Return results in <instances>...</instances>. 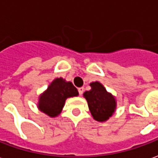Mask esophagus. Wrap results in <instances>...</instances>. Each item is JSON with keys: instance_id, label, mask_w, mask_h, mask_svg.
<instances>
[{"instance_id": "1", "label": "esophagus", "mask_w": 158, "mask_h": 158, "mask_svg": "<svg viewBox=\"0 0 158 158\" xmlns=\"http://www.w3.org/2000/svg\"><path fill=\"white\" fill-rule=\"evenodd\" d=\"M84 87H79V89H78V90H79V96H82L83 95V92H84Z\"/></svg>"}]
</instances>
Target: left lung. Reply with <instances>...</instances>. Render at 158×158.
<instances>
[{
  "label": "left lung",
  "mask_w": 158,
  "mask_h": 158,
  "mask_svg": "<svg viewBox=\"0 0 158 158\" xmlns=\"http://www.w3.org/2000/svg\"><path fill=\"white\" fill-rule=\"evenodd\" d=\"M91 89L83 96L86 99L89 110L94 120L100 122L108 121L116 110V99L98 81L90 84Z\"/></svg>",
  "instance_id": "obj_1"
}]
</instances>
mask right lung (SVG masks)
Here are the masks:
<instances>
[{
    "mask_svg": "<svg viewBox=\"0 0 158 158\" xmlns=\"http://www.w3.org/2000/svg\"><path fill=\"white\" fill-rule=\"evenodd\" d=\"M77 96H79V92L73 83L62 78H57L49 84L47 90L40 94L37 108L49 117H56L61 113L66 100Z\"/></svg>",
    "mask_w": 158,
    "mask_h": 158,
    "instance_id": "right-lung-1",
    "label": "right lung"
}]
</instances>
